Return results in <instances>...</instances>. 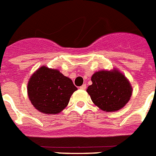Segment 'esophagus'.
<instances>
[{
	"label": "esophagus",
	"mask_w": 156,
	"mask_h": 156,
	"mask_svg": "<svg viewBox=\"0 0 156 156\" xmlns=\"http://www.w3.org/2000/svg\"><path fill=\"white\" fill-rule=\"evenodd\" d=\"M80 88H81V90H85V89H86V85L84 84V85H82L81 87H80Z\"/></svg>",
	"instance_id": "esophagus-1"
}]
</instances>
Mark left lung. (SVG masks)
<instances>
[{
  "instance_id": "8db88e82",
  "label": "left lung",
  "mask_w": 156,
  "mask_h": 156,
  "mask_svg": "<svg viewBox=\"0 0 156 156\" xmlns=\"http://www.w3.org/2000/svg\"><path fill=\"white\" fill-rule=\"evenodd\" d=\"M91 80L92 84L86 91L94 104L103 111H117L131 97L132 86L127 77L118 69L96 71Z\"/></svg>"
}]
</instances>
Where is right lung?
Returning a JSON list of instances; mask_svg holds the SVG:
<instances>
[{
	"label": "right lung",
	"instance_id": "1",
	"mask_svg": "<svg viewBox=\"0 0 156 156\" xmlns=\"http://www.w3.org/2000/svg\"><path fill=\"white\" fill-rule=\"evenodd\" d=\"M78 90L71 78L60 71L42 66L28 81V96L38 111L45 114L60 113L68 106L71 95Z\"/></svg>",
	"mask_w": 156,
	"mask_h": 156
}]
</instances>
